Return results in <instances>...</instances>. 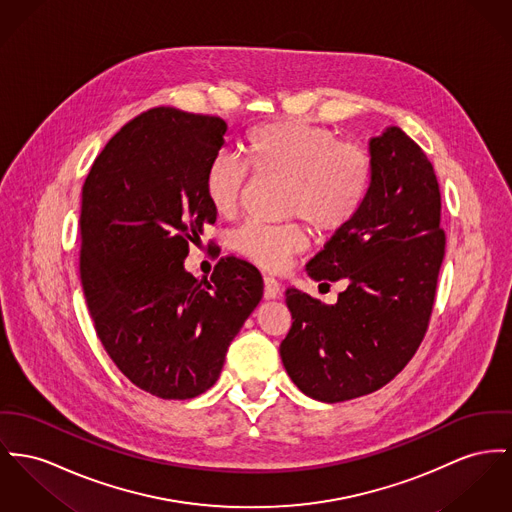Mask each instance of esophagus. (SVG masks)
Instances as JSON below:
<instances>
[{
    "label": "esophagus",
    "mask_w": 512,
    "mask_h": 512,
    "mask_svg": "<svg viewBox=\"0 0 512 512\" xmlns=\"http://www.w3.org/2000/svg\"><path fill=\"white\" fill-rule=\"evenodd\" d=\"M264 297L266 299L281 297V285L272 275H264Z\"/></svg>",
    "instance_id": "obj_1"
}]
</instances>
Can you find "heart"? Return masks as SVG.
I'll list each match as a JSON object with an SVG mask.
<instances>
[{"instance_id":"b5f03b06","label":"heart","mask_w":512,"mask_h":512,"mask_svg":"<svg viewBox=\"0 0 512 512\" xmlns=\"http://www.w3.org/2000/svg\"><path fill=\"white\" fill-rule=\"evenodd\" d=\"M244 160L217 153L205 167L204 196L215 215L231 217L248 184V169L256 176L285 178L281 213L293 219L277 225L246 221L229 237L239 256L270 272L283 270L307 246L299 216L320 237L338 235L367 204L375 178L371 153L361 143L295 118L250 130Z\"/></svg>"}]
</instances>
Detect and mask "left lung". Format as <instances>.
<instances>
[{"label":"left lung","instance_id":"1","mask_svg":"<svg viewBox=\"0 0 512 512\" xmlns=\"http://www.w3.org/2000/svg\"><path fill=\"white\" fill-rule=\"evenodd\" d=\"M373 188L355 221L307 264L347 289L336 305L287 287L293 324L279 345L291 380L336 404L376 392L411 361L433 314L446 235L431 161L400 128L371 139Z\"/></svg>","mask_w":512,"mask_h":512}]
</instances>
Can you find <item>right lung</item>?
I'll list each match as a JSON object with an SVG mask.
<instances>
[{"label": "right lung", "instance_id": "obj_1", "mask_svg": "<svg viewBox=\"0 0 512 512\" xmlns=\"http://www.w3.org/2000/svg\"><path fill=\"white\" fill-rule=\"evenodd\" d=\"M225 132L209 114L141 112L104 145L81 190L79 273L97 336L122 375L163 400L215 384L264 293L260 272L237 256L204 281L184 270L190 242L217 219L204 172Z\"/></svg>", "mask_w": 512, "mask_h": 512}]
</instances>
